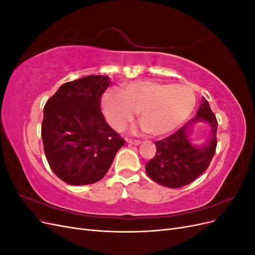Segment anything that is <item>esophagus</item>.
<instances>
[{
    "mask_svg": "<svg viewBox=\"0 0 255 255\" xmlns=\"http://www.w3.org/2000/svg\"><path fill=\"white\" fill-rule=\"evenodd\" d=\"M127 142L129 144H134L137 145L140 143V140H137V139H132V138H127Z\"/></svg>",
    "mask_w": 255,
    "mask_h": 255,
    "instance_id": "esophagus-1",
    "label": "esophagus"
}]
</instances>
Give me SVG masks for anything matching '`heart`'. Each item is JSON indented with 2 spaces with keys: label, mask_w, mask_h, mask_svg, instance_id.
<instances>
[{
  "label": "heart",
  "mask_w": 255,
  "mask_h": 255,
  "mask_svg": "<svg viewBox=\"0 0 255 255\" xmlns=\"http://www.w3.org/2000/svg\"><path fill=\"white\" fill-rule=\"evenodd\" d=\"M101 105L109 125L117 132L132 123L135 113L146 133L154 137L172 133L188 119L196 106L190 87L152 80L127 84L121 92H104Z\"/></svg>",
  "instance_id": "obj_1"
}]
</instances>
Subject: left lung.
<instances>
[{"instance_id":"left-lung-1","label":"left lung","mask_w":255,"mask_h":255,"mask_svg":"<svg viewBox=\"0 0 255 255\" xmlns=\"http://www.w3.org/2000/svg\"><path fill=\"white\" fill-rule=\"evenodd\" d=\"M206 122L212 133L202 146L192 142L190 133L196 124ZM218 122L205 98L194 118L164 139L155 141L156 154L145 165L151 179L163 186L179 188L190 184L211 164L217 146Z\"/></svg>"}]
</instances>
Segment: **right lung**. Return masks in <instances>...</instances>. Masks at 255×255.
<instances>
[{
    "instance_id": "obj_1",
    "label": "right lung",
    "mask_w": 255,
    "mask_h": 255,
    "mask_svg": "<svg viewBox=\"0 0 255 255\" xmlns=\"http://www.w3.org/2000/svg\"><path fill=\"white\" fill-rule=\"evenodd\" d=\"M110 83L105 75L65 83L44 105L41 137L45 157L53 172L67 184L101 180L125 144L101 112V96Z\"/></svg>"
}]
</instances>
